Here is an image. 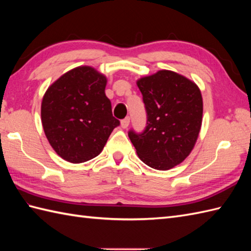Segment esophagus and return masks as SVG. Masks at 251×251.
Here are the masks:
<instances>
[{
  "label": "esophagus",
  "instance_id": "1",
  "mask_svg": "<svg viewBox=\"0 0 251 251\" xmlns=\"http://www.w3.org/2000/svg\"><path fill=\"white\" fill-rule=\"evenodd\" d=\"M129 122H130L129 116H127L124 120L121 121V126L123 127V128H127V127L129 126Z\"/></svg>",
  "mask_w": 251,
  "mask_h": 251
}]
</instances>
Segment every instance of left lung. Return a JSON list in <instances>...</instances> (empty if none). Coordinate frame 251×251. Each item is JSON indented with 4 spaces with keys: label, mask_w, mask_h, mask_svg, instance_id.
Wrapping results in <instances>:
<instances>
[{
    "label": "left lung",
    "mask_w": 251,
    "mask_h": 251,
    "mask_svg": "<svg viewBox=\"0 0 251 251\" xmlns=\"http://www.w3.org/2000/svg\"><path fill=\"white\" fill-rule=\"evenodd\" d=\"M147 112L142 132L128 137L141 161L167 170L183 162L199 137L202 99L196 84L180 74L162 70L137 82Z\"/></svg>",
    "instance_id": "left-lung-1"
}]
</instances>
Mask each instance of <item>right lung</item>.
<instances>
[{
	"label": "right lung",
	"mask_w": 251,
	"mask_h": 251,
	"mask_svg": "<svg viewBox=\"0 0 251 251\" xmlns=\"http://www.w3.org/2000/svg\"><path fill=\"white\" fill-rule=\"evenodd\" d=\"M106 78L90 67H78L50 85L42 101L46 138L58 155L84 163L102 151L120 125L105 96Z\"/></svg>",
	"instance_id": "right-lung-1"
}]
</instances>
